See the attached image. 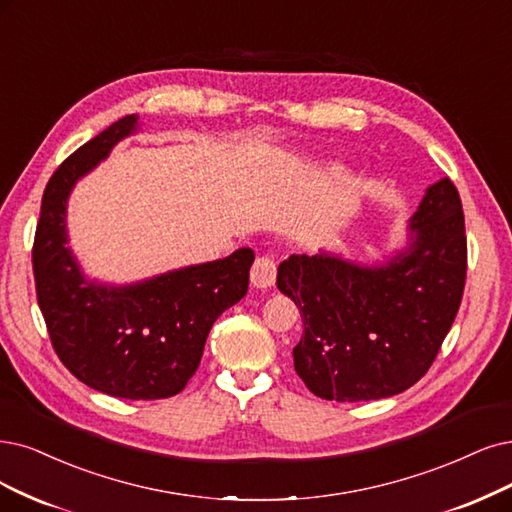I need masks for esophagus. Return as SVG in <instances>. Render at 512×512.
I'll return each instance as SVG.
<instances>
[{"label":"esophagus","mask_w":512,"mask_h":512,"mask_svg":"<svg viewBox=\"0 0 512 512\" xmlns=\"http://www.w3.org/2000/svg\"><path fill=\"white\" fill-rule=\"evenodd\" d=\"M251 282L257 289H268L276 282V263L272 257H257L251 268Z\"/></svg>","instance_id":"esophagus-1"}]
</instances>
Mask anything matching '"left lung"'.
<instances>
[{"mask_svg": "<svg viewBox=\"0 0 512 512\" xmlns=\"http://www.w3.org/2000/svg\"><path fill=\"white\" fill-rule=\"evenodd\" d=\"M466 280L464 213L447 177L426 187L405 246L377 263L342 253L291 255L278 289L304 320L293 348L310 392L339 403L377 401L430 369L456 320Z\"/></svg>", "mask_w": 512, "mask_h": 512, "instance_id": "1", "label": "left lung"}]
</instances>
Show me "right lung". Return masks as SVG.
<instances>
[{
    "label": "right lung",
    "mask_w": 512,
    "mask_h": 512,
    "mask_svg": "<svg viewBox=\"0 0 512 512\" xmlns=\"http://www.w3.org/2000/svg\"><path fill=\"white\" fill-rule=\"evenodd\" d=\"M141 130L124 116L71 154L42 198L33 244L37 304L63 365L86 386L130 401L168 399L200 365L215 320L246 295L249 246L145 280L113 285L88 278L69 246L67 202L82 177Z\"/></svg>",
    "instance_id": "1"
}]
</instances>
